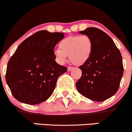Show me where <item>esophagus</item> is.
<instances>
[{
	"label": "esophagus",
	"instance_id": "obj_1",
	"mask_svg": "<svg viewBox=\"0 0 132 132\" xmlns=\"http://www.w3.org/2000/svg\"><path fill=\"white\" fill-rule=\"evenodd\" d=\"M74 68L73 67H71V66H69V67H68V71H70L71 70H72V69H73Z\"/></svg>",
	"mask_w": 132,
	"mask_h": 132
}]
</instances>
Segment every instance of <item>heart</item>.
Segmentation results:
<instances>
[{"label":"heart","mask_w":132,"mask_h":132,"mask_svg":"<svg viewBox=\"0 0 132 132\" xmlns=\"http://www.w3.org/2000/svg\"><path fill=\"white\" fill-rule=\"evenodd\" d=\"M59 48L54 52L55 57L59 63H64L69 56L72 63L82 65L91 57L93 42L87 35L69 36L59 42Z\"/></svg>","instance_id":"obj_1"}]
</instances>
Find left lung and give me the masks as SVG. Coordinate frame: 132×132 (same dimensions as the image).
Listing matches in <instances>:
<instances>
[{"instance_id": "8db88e82", "label": "left lung", "mask_w": 132, "mask_h": 132, "mask_svg": "<svg viewBox=\"0 0 132 132\" xmlns=\"http://www.w3.org/2000/svg\"><path fill=\"white\" fill-rule=\"evenodd\" d=\"M80 34L92 39L91 57L79 68L80 79L76 82L78 92L88 99L101 102L113 96L123 75L121 54L106 33L96 27H88Z\"/></svg>"}]
</instances>
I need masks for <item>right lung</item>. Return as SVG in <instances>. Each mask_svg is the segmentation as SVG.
I'll return each mask as SVG.
<instances>
[{"instance_id": "add662e5", "label": "right lung", "mask_w": 132, "mask_h": 132, "mask_svg": "<svg viewBox=\"0 0 132 132\" xmlns=\"http://www.w3.org/2000/svg\"><path fill=\"white\" fill-rule=\"evenodd\" d=\"M62 32L40 31L21 43L9 61L5 79L14 98L37 105L52 95L57 78L67 68L56 62L54 48Z\"/></svg>"}]
</instances>
